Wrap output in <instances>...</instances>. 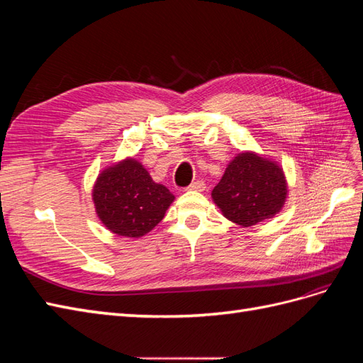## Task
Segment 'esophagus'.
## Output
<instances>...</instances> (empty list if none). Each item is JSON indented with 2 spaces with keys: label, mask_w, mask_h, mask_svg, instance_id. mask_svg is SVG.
<instances>
[{
  "label": "esophagus",
  "mask_w": 363,
  "mask_h": 363,
  "mask_svg": "<svg viewBox=\"0 0 363 363\" xmlns=\"http://www.w3.org/2000/svg\"><path fill=\"white\" fill-rule=\"evenodd\" d=\"M188 191H204L206 189V184H204V182H201V180H196V182H194V183H191L188 188H186Z\"/></svg>",
  "instance_id": "1"
}]
</instances>
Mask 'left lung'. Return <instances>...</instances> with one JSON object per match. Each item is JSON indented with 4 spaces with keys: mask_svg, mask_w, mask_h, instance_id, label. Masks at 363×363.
<instances>
[{
    "mask_svg": "<svg viewBox=\"0 0 363 363\" xmlns=\"http://www.w3.org/2000/svg\"><path fill=\"white\" fill-rule=\"evenodd\" d=\"M288 199V182L277 162L255 151L239 152L212 191L221 213L238 225L251 227L276 216Z\"/></svg>",
    "mask_w": 363,
    "mask_h": 363,
    "instance_id": "8db88e82",
    "label": "left lung"
}]
</instances>
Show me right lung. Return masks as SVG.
<instances>
[{
	"instance_id": "obj_1",
	"label": "right lung",
	"mask_w": 363,
	"mask_h": 363,
	"mask_svg": "<svg viewBox=\"0 0 363 363\" xmlns=\"http://www.w3.org/2000/svg\"><path fill=\"white\" fill-rule=\"evenodd\" d=\"M175 196L151 179L135 157L98 174L92 189L95 212L107 230L124 238H142L155 228Z\"/></svg>"
}]
</instances>
